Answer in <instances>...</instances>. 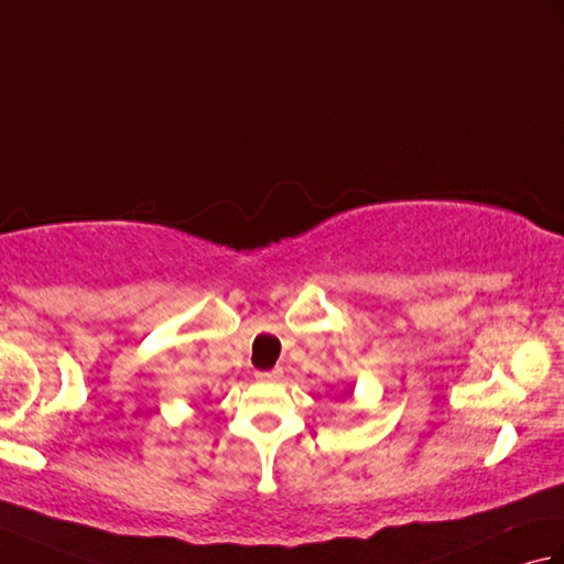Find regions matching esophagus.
I'll return each instance as SVG.
<instances>
[{
    "label": "esophagus",
    "mask_w": 564,
    "mask_h": 564,
    "mask_svg": "<svg viewBox=\"0 0 564 564\" xmlns=\"http://www.w3.org/2000/svg\"><path fill=\"white\" fill-rule=\"evenodd\" d=\"M259 380H279L281 378V368H273V370H261L257 373Z\"/></svg>",
    "instance_id": "obj_1"
}]
</instances>
